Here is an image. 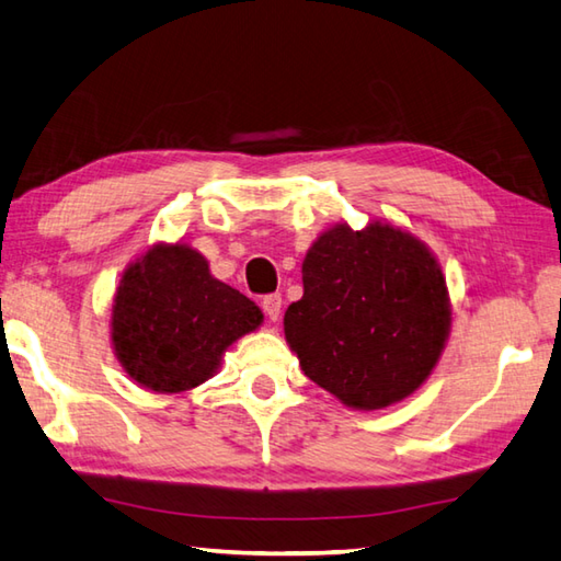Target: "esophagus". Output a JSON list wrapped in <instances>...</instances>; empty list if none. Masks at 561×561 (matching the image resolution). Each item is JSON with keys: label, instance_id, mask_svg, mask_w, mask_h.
I'll return each instance as SVG.
<instances>
[{"label": "esophagus", "instance_id": "obj_1", "mask_svg": "<svg viewBox=\"0 0 561 561\" xmlns=\"http://www.w3.org/2000/svg\"><path fill=\"white\" fill-rule=\"evenodd\" d=\"M262 311L267 313L270 321H277L279 313H282V296L279 294H267L265 299H262Z\"/></svg>", "mask_w": 561, "mask_h": 561}]
</instances>
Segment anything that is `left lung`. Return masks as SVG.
Listing matches in <instances>:
<instances>
[{"mask_svg": "<svg viewBox=\"0 0 561 561\" xmlns=\"http://www.w3.org/2000/svg\"><path fill=\"white\" fill-rule=\"evenodd\" d=\"M301 274L284 335L306 377L357 411L421 389L453 321L440 262L425 243L381 221L335 224L306 252Z\"/></svg>", "mask_w": 561, "mask_h": 561, "instance_id": "obj_1", "label": "left lung"}]
</instances>
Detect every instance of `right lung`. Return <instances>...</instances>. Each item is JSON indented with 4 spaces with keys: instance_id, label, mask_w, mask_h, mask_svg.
I'll return each mask as SVG.
<instances>
[{
    "instance_id": "1",
    "label": "right lung",
    "mask_w": 561,
    "mask_h": 561,
    "mask_svg": "<svg viewBox=\"0 0 561 561\" xmlns=\"http://www.w3.org/2000/svg\"><path fill=\"white\" fill-rule=\"evenodd\" d=\"M260 323L255 301L218 282L202 252L158 243L118 282L112 345L142 389L180 393L211 379L226 350Z\"/></svg>"
}]
</instances>
